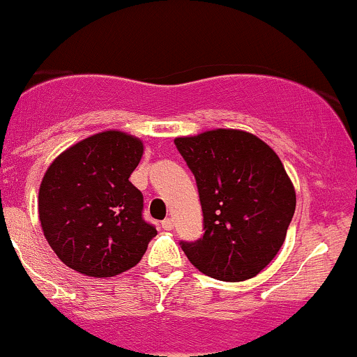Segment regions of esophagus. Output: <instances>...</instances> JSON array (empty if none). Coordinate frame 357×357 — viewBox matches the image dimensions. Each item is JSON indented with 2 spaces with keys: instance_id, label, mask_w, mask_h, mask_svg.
<instances>
[{
  "instance_id": "obj_1",
  "label": "esophagus",
  "mask_w": 357,
  "mask_h": 357,
  "mask_svg": "<svg viewBox=\"0 0 357 357\" xmlns=\"http://www.w3.org/2000/svg\"><path fill=\"white\" fill-rule=\"evenodd\" d=\"M162 229L163 230H172V229H174V220H172V219L163 220L162 222Z\"/></svg>"
}]
</instances>
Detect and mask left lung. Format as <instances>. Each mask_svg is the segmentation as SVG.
Here are the masks:
<instances>
[{
    "label": "left lung",
    "instance_id": "1",
    "mask_svg": "<svg viewBox=\"0 0 357 357\" xmlns=\"http://www.w3.org/2000/svg\"><path fill=\"white\" fill-rule=\"evenodd\" d=\"M194 174L204 236L180 242L194 266L213 279L254 278L286 241L296 192L278 153L252 133L217 128L175 138Z\"/></svg>",
    "mask_w": 357,
    "mask_h": 357
}]
</instances>
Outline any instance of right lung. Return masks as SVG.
<instances>
[{
  "label": "right lung",
  "instance_id": "add662e5",
  "mask_svg": "<svg viewBox=\"0 0 357 357\" xmlns=\"http://www.w3.org/2000/svg\"><path fill=\"white\" fill-rule=\"evenodd\" d=\"M144 155L137 137L96 133L54 158L40 185L41 229L58 259L90 278H112L144 257L157 229L130 182Z\"/></svg>",
  "mask_w": 357,
  "mask_h": 357
}]
</instances>
